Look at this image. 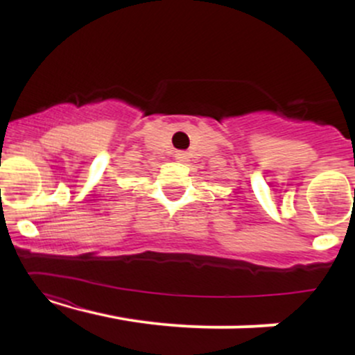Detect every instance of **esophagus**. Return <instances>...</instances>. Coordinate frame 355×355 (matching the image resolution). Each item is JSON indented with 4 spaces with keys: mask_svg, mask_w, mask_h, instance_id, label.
I'll use <instances>...</instances> for the list:
<instances>
[{
    "mask_svg": "<svg viewBox=\"0 0 355 355\" xmlns=\"http://www.w3.org/2000/svg\"><path fill=\"white\" fill-rule=\"evenodd\" d=\"M175 158H177L178 162H182V164H187V162H189V153L177 152V153H175Z\"/></svg>",
    "mask_w": 355,
    "mask_h": 355,
    "instance_id": "esophagus-1",
    "label": "esophagus"
}]
</instances>
